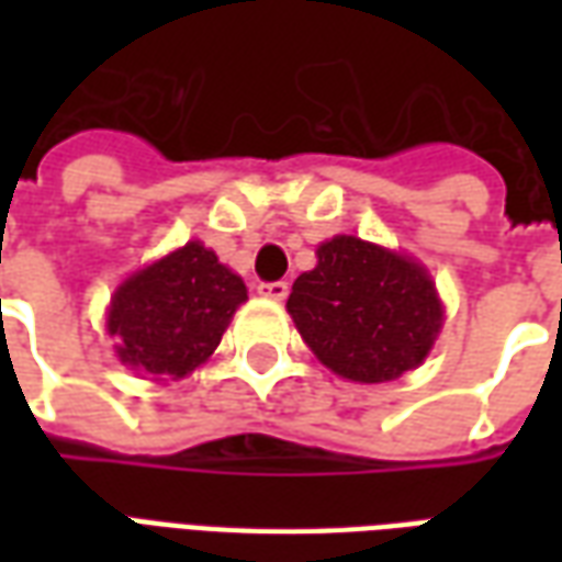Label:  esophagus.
Segmentation results:
<instances>
[{"label":"esophagus","mask_w":562,"mask_h":562,"mask_svg":"<svg viewBox=\"0 0 562 562\" xmlns=\"http://www.w3.org/2000/svg\"><path fill=\"white\" fill-rule=\"evenodd\" d=\"M258 294H261V297H270V301H285V297H289V282H261V285H258Z\"/></svg>","instance_id":"34e87169"}]
</instances>
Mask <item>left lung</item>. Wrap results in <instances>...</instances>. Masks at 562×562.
<instances>
[{
  "instance_id": "8db88e82",
  "label": "left lung",
  "mask_w": 562,
  "mask_h": 562,
  "mask_svg": "<svg viewBox=\"0 0 562 562\" xmlns=\"http://www.w3.org/2000/svg\"><path fill=\"white\" fill-rule=\"evenodd\" d=\"M301 273L289 313L322 364L352 382H391L422 364L442 328V301L413 258L337 234Z\"/></svg>"
}]
</instances>
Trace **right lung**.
<instances>
[{
	"mask_svg": "<svg viewBox=\"0 0 562 562\" xmlns=\"http://www.w3.org/2000/svg\"><path fill=\"white\" fill-rule=\"evenodd\" d=\"M244 301V280L213 249L189 240L116 289L108 334L132 370L156 382L183 379L213 355Z\"/></svg>",
	"mask_w": 562,
	"mask_h": 562,
	"instance_id": "right-lung-1",
	"label": "right lung"
}]
</instances>
